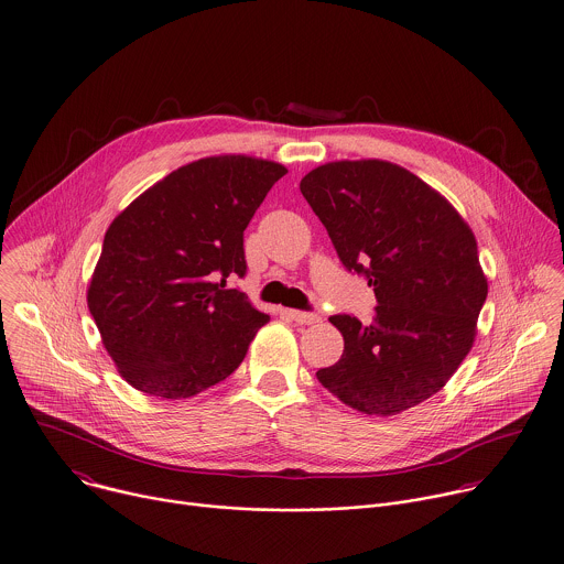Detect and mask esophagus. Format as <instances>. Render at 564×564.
Listing matches in <instances>:
<instances>
[{"label":"esophagus","instance_id":"1","mask_svg":"<svg viewBox=\"0 0 564 564\" xmlns=\"http://www.w3.org/2000/svg\"><path fill=\"white\" fill-rule=\"evenodd\" d=\"M288 315L300 324V326H311V324H317L322 317L315 315V313H304V311H288Z\"/></svg>","mask_w":564,"mask_h":564}]
</instances>
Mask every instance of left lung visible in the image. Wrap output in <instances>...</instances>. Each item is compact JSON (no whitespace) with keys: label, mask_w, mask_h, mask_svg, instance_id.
Instances as JSON below:
<instances>
[{"label":"left lung","mask_w":564,"mask_h":564,"mask_svg":"<svg viewBox=\"0 0 564 564\" xmlns=\"http://www.w3.org/2000/svg\"><path fill=\"white\" fill-rule=\"evenodd\" d=\"M300 192L347 270L368 279L375 324L332 315L345 349L317 370L347 406L398 415L436 394L463 365L488 296L475 234L420 176L383 160L311 170Z\"/></svg>","instance_id":"1"}]
</instances>
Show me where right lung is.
<instances>
[{"mask_svg": "<svg viewBox=\"0 0 564 564\" xmlns=\"http://www.w3.org/2000/svg\"><path fill=\"white\" fill-rule=\"evenodd\" d=\"M288 167L213 155L170 172L108 226L87 304L119 375L149 397L192 398L240 366L270 315L228 279L242 232Z\"/></svg>", "mask_w": 564, "mask_h": 564, "instance_id": "right-lung-1", "label": "right lung"}]
</instances>
